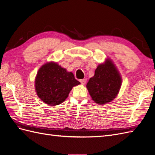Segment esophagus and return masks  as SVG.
I'll return each instance as SVG.
<instances>
[{
  "instance_id": "esophagus-1",
  "label": "esophagus",
  "mask_w": 155,
  "mask_h": 155,
  "mask_svg": "<svg viewBox=\"0 0 155 155\" xmlns=\"http://www.w3.org/2000/svg\"><path fill=\"white\" fill-rule=\"evenodd\" d=\"M79 81H80V83L82 84V85H85V84L86 82H87V79H80V80H79Z\"/></svg>"
}]
</instances>
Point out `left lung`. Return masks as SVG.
Returning a JSON list of instances; mask_svg holds the SVG:
<instances>
[{
    "label": "left lung",
    "mask_w": 155,
    "mask_h": 155,
    "mask_svg": "<svg viewBox=\"0 0 155 155\" xmlns=\"http://www.w3.org/2000/svg\"><path fill=\"white\" fill-rule=\"evenodd\" d=\"M121 78L111 61L107 60L95 70L87 88L92 100L98 104H107L114 100L120 89Z\"/></svg>",
    "instance_id": "8db88e82"
}]
</instances>
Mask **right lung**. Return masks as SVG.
<instances>
[{"label": "right lung", "instance_id": "obj_1", "mask_svg": "<svg viewBox=\"0 0 155 155\" xmlns=\"http://www.w3.org/2000/svg\"><path fill=\"white\" fill-rule=\"evenodd\" d=\"M80 82L72 72L57 63L50 62L41 67L37 72L35 86L37 96L49 105H57L67 99L73 87Z\"/></svg>", "mask_w": 155, "mask_h": 155}]
</instances>
